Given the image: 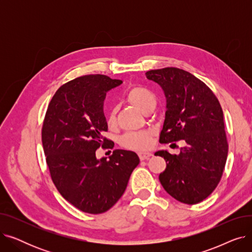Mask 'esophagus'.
Masks as SVG:
<instances>
[{
  "mask_svg": "<svg viewBox=\"0 0 252 252\" xmlns=\"http://www.w3.org/2000/svg\"><path fill=\"white\" fill-rule=\"evenodd\" d=\"M151 156H152V153H150V152H140L139 153V157H140L141 160L148 159V158L151 157Z\"/></svg>",
  "mask_w": 252,
  "mask_h": 252,
  "instance_id": "1",
  "label": "esophagus"
}]
</instances>
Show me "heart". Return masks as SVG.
<instances>
[{"label": "heart", "mask_w": 252, "mask_h": 252, "mask_svg": "<svg viewBox=\"0 0 252 252\" xmlns=\"http://www.w3.org/2000/svg\"><path fill=\"white\" fill-rule=\"evenodd\" d=\"M126 100L141 112L145 113L147 110L154 108L156 104V98L153 93L143 87H134L127 91ZM108 125H115V110L113 109L108 116ZM152 133L149 130L135 131V133H128L122 139V144L126 148L143 151L148 149L151 146Z\"/></svg>", "instance_id": "1"}]
</instances>
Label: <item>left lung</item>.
<instances>
[{
    "instance_id": "1",
    "label": "left lung",
    "mask_w": 252,
    "mask_h": 252,
    "mask_svg": "<svg viewBox=\"0 0 252 252\" xmlns=\"http://www.w3.org/2000/svg\"><path fill=\"white\" fill-rule=\"evenodd\" d=\"M146 76L160 86L166 99L159 142L186 143L178 155L167 150L155 153L166 161L159 181L178 201L199 203L217 188L228 156L220 104L213 91L186 70L166 67L147 71Z\"/></svg>"
}]
</instances>
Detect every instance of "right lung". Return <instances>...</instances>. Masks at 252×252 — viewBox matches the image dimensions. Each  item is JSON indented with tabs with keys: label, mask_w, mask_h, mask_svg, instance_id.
Segmentation results:
<instances>
[{
	"label": "right lung",
	"mask_w": 252,
	"mask_h": 252,
	"mask_svg": "<svg viewBox=\"0 0 252 252\" xmlns=\"http://www.w3.org/2000/svg\"><path fill=\"white\" fill-rule=\"evenodd\" d=\"M122 84L103 74L77 77L57 90L46 112L42 142L52 181L84 213L111 208L140 162L135 152L122 149L108 158L96 157L99 147L114 146L102 136L108 129L103 106L106 93Z\"/></svg>",
	"instance_id": "obj_1"
}]
</instances>
